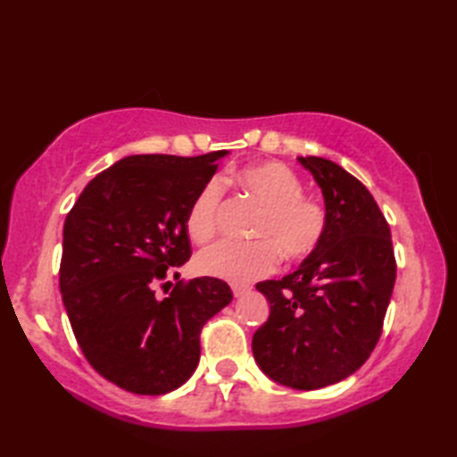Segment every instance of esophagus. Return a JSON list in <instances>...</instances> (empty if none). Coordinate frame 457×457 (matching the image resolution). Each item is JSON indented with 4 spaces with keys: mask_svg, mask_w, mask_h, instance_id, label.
<instances>
[{
    "mask_svg": "<svg viewBox=\"0 0 457 457\" xmlns=\"http://www.w3.org/2000/svg\"><path fill=\"white\" fill-rule=\"evenodd\" d=\"M231 290H234V296H244L245 293H249L247 285H231Z\"/></svg>",
    "mask_w": 457,
    "mask_h": 457,
    "instance_id": "1",
    "label": "esophagus"
}]
</instances>
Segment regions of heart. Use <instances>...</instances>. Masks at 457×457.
<instances>
[{
  "label": "heart",
  "instance_id": "obj_1",
  "mask_svg": "<svg viewBox=\"0 0 457 457\" xmlns=\"http://www.w3.org/2000/svg\"><path fill=\"white\" fill-rule=\"evenodd\" d=\"M251 198L263 206L253 236L255 241H220L196 257L200 273L244 285L263 278L277 269L280 253L288 261L310 257L322 244L328 210L314 196H306L304 184L285 162L253 164L236 174ZM223 182L210 179L194 194L184 226L194 244H208L218 234Z\"/></svg>",
  "mask_w": 457,
  "mask_h": 457
}]
</instances>
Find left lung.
Instances as JSON below:
<instances>
[{
    "label": "left lung",
    "instance_id": "left-lung-1",
    "mask_svg": "<svg viewBox=\"0 0 457 457\" xmlns=\"http://www.w3.org/2000/svg\"><path fill=\"white\" fill-rule=\"evenodd\" d=\"M298 161L322 188L326 236L295 273L257 283L270 314L253 336V355L273 381L314 391L355 373L371 355L396 261L391 228L371 192L334 161Z\"/></svg>",
    "mask_w": 457,
    "mask_h": 457
}]
</instances>
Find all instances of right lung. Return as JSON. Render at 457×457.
<instances>
[{
    "label": "right lung",
    "instance_id": "obj_1",
    "mask_svg": "<svg viewBox=\"0 0 457 457\" xmlns=\"http://www.w3.org/2000/svg\"><path fill=\"white\" fill-rule=\"evenodd\" d=\"M226 153L125 157L66 213L58 270L66 314L88 363L123 391L164 395L187 383L204 324L234 298L213 277L170 291L167 280L192 255L188 204Z\"/></svg>",
    "mask_w": 457,
    "mask_h": 457
}]
</instances>
